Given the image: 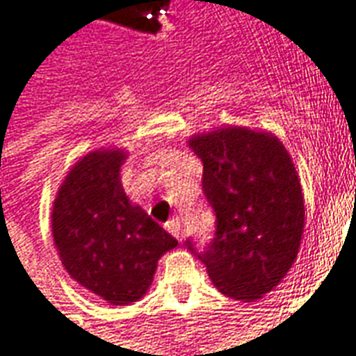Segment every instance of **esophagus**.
Here are the masks:
<instances>
[{
    "label": "esophagus",
    "mask_w": 356,
    "mask_h": 356,
    "mask_svg": "<svg viewBox=\"0 0 356 356\" xmlns=\"http://www.w3.org/2000/svg\"><path fill=\"white\" fill-rule=\"evenodd\" d=\"M180 227L181 225H180V220H178V218H170L167 224H165V229H167L170 235H175L176 238H180V235H181Z\"/></svg>",
    "instance_id": "1"
}]
</instances>
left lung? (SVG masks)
<instances>
[{"label":"left lung","instance_id":"left-lung-1","mask_svg":"<svg viewBox=\"0 0 356 356\" xmlns=\"http://www.w3.org/2000/svg\"><path fill=\"white\" fill-rule=\"evenodd\" d=\"M189 147L203 161V195L216 216L214 237L197 248L222 294L252 302L294 264L303 233V195L294 163L269 132L243 127L201 134Z\"/></svg>","mask_w":356,"mask_h":356}]
</instances>
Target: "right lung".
I'll use <instances>...</instances> for the list:
<instances>
[{
    "mask_svg": "<svg viewBox=\"0 0 356 356\" xmlns=\"http://www.w3.org/2000/svg\"><path fill=\"white\" fill-rule=\"evenodd\" d=\"M124 153L85 155L53 207V237L62 266L81 286L113 305L138 302L157 260L178 245L152 216L131 204L119 181Z\"/></svg>",
    "mask_w": 356,
    "mask_h": 356,
    "instance_id": "1",
    "label": "right lung"
}]
</instances>
